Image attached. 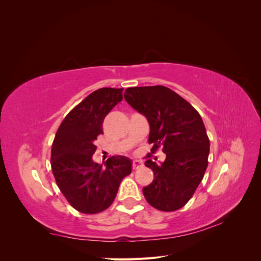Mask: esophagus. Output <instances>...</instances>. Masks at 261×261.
<instances>
[{"instance_id": "1", "label": "esophagus", "mask_w": 261, "mask_h": 261, "mask_svg": "<svg viewBox=\"0 0 261 261\" xmlns=\"http://www.w3.org/2000/svg\"><path fill=\"white\" fill-rule=\"evenodd\" d=\"M143 167V162H141L140 160H134L133 161V169H139Z\"/></svg>"}]
</instances>
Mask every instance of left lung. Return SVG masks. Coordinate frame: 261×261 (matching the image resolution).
Instances as JSON below:
<instances>
[{"label": "left lung", "mask_w": 261, "mask_h": 261, "mask_svg": "<svg viewBox=\"0 0 261 261\" xmlns=\"http://www.w3.org/2000/svg\"><path fill=\"white\" fill-rule=\"evenodd\" d=\"M126 102L146 116L151 152L162 146L161 164L148 159L153 180L143 188L149 204L161 211L184 207L200 184L208 167L210 141L202 118L191 103L164 86L130 87Z\"/></svg>", "instance_id": "obj_1"}]
</instances>
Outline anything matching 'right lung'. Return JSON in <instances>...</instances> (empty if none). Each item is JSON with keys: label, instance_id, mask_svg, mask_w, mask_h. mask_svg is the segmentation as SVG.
Listing matches in <instances>:
<instances>
[{"label": "right lung", "instance_id": "right-lung-1", "mask_svg": "<svg viewBox=\"0 0 261 261\" xmlns=\"http://www.w3.org/2000/svg\"><path fill=\"white\" fill-rule=\"evenodd\" d=\"M123 88H101L76 106L55 135L51 167L62 194L70 206L86 215L108 209L122 179L132 173V160L111 156L103 165L92 160L97 137L109 112L123 99Z\"/></svg>", "mask_w": 261, "mask_h": 261}]
</instances>
